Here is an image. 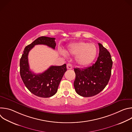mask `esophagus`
Instances as JSON below:
<instances>
[{"label": "esophagus", "mask_w": 132, "mask_h": 132, "mask_svg": "<svg viewBox=\"0 0 132 132\" xmlns=\"http://www.w3.org/2000/svg\"><path fill=\"white\" fill-rule=\"evenodd\" d=\"M67 68L68 69H71L72 68V65L70 64H67Z\"/></svg>", "instance_id": "obj_1"}]
</instances>
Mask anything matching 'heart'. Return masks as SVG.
I'll use <instances>...</instances> for the list:
<instances>
[{"instance_id": "1", "label": "heart", "mask_w": 132, "mask_h": 132, "mask_svg": "<svg viewBox=\"0 0 132 132\" xmlns=\"http://www.w3.org/2000/svg\"><path fill=\"white\" fill-rule=\"evenodd\" d=\"M63 55L65 53L60 51ZM66 54L75 56V61L80 66H85L91 64L95 59L97 49L96 45L93 43H88L84 41H79L70 44L65 50Z\"/></svg>"}]
</instances>
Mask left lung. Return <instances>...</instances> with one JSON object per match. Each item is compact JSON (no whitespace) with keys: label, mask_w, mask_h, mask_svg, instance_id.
I'll list each match as a JSON object with an SVG mask.
<instances>
[{"label":"left lung","mask_w":132,"mask_h":132,"mask_svg":"<svg viewBox=\"0 0 132 132\" xmlns=\"http://www.w3.org/2000/svg\"><path fill=\"white\" fill-rule=\"evenodd\" d=\"M99 54L97 61L92 66L84 68H74L76 78L75 89L84 97L95 96L108 85L111 75L112 61L109 52L98 43Z\"/></svg>","instance_id":"left-lung-1"}]
</instances>
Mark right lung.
<instances>
[{
    "instance_id": "right-lung-1",
    "label": "right lung",
    "mask_w": 132,
    "mask_h": 132,
    "mask_svg": "<svg viewBox=\"0 0 132 132\" xmlns=\"http://www.w3.org/2000/svg\"><path fill=\"white\" fill-rule=\"evenodd\" d=\"M55 39L41 36L27 46L20 61V73L27 89L34 95L42 98H48L57 92L60 83L67 70L66 65L51 66L42 73L35 74L30 70L28 54L30 51L38 44L45 45L55 49Z\"/></svg>"
}]
</instances>
